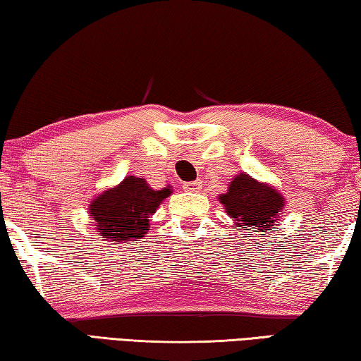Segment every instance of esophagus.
I'll return each instance as SVG.
<instances>
[{
	"label": "esophagus",
	"instance_id": "34e87169",
	"mask_svg": "<svg viewBox=\"0 0 361 361\" xmlns=\"http://www.w3.org/2000/svg\"><path fill=\"white\" fill-rule=\"evenodd\" d=\"M200 186H202V181H200V180L183 183V189H185V191H188V192H197Z\"/></svg>",
	"mask_w": 361,
	"mask_h": 361
}]
</instances>
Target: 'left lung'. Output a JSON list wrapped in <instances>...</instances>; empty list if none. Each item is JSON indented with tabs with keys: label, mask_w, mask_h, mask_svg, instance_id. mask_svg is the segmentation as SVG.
<instances>
[{
	"label": "left lung",
	"mask_w": 361,
	"mask_h": 361,
	"mask_svg": "<svg viewBox=\"0 0 361 361\" xmlns=\"http://www.w3.org/2000/svg\"><path fill=\"white\" fill-rule=\"evenodd\" d=\"M219 202L226 207L229 216L239 221V228L247 226L255 232H264L276 223L283 197L271 186L240 173L231 181L228 192L219 195Z\"/></svg>",
	"instance_id": "1"
}]
</instances>
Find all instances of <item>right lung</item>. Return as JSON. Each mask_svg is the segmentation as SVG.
Here are the masks:
<instances>
[{"label":"right lung","instance_id":"1","mask_svg":"<svg viewBox=\"0 0 361 361\" xmlns=\"http://www.w3.org/2000/svg\"><path fill=\"white\" fill-rule=\"evenodd\" d=\"M169 194V188L154 191L143 178L127 176L121 185L108 189L94 200L89 209L90 216L105 239L135 240L146 234L149 215Z\"/></svg>","mask_w":361,"mask_h":361}]
</instances>
